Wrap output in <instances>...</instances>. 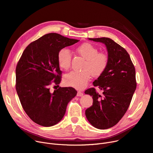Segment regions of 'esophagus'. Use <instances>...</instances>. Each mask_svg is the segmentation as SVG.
Wrapping results in <instances>:
<instances>
[{"instance_id":"obj_1","label":"esophagus","mask_w":153,"mask_h":153,"mask_svg":"<svg viewBox=\"0 0 153 153\" xmlns=\"http://www.w3.org/2000/svg\"><path fill=\"white\" fill-rule=\"evenodd\" d=\"M83 95V93L81 91H77V97H81V96Z\"/></svg>"}]
</instances>
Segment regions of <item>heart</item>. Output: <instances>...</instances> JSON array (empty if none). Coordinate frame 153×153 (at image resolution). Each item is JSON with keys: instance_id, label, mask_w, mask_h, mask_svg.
<instances>
[{"instance_id": "b5f03b06", "label": "heart", "mask_w": 153, "mask_h": 153, "mask_svg": "<svg viewBox=\"0 0 153 153\" xmlns=\"http://www.w3.org/2000/svg\"><path fill=\"white\" fill-rule=\"evenodd\" d=\"M76 52L85 59L81 72H71L64 79L68 86L77 89L84 88L91 79L101 76L106 70L108 64V56L103 51H99L98 48L90 43H84L78 46ZM58 62L61 68L68 70L71 68L72 55L66 49H62L58 53Z\"/></svg>"}]
</instances>
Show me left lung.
<instances>
[{"label": "left lung", "instance_id": "left-lung-1", "mask_svg": "<svg viewBox=\"0 0 153 153\" xmlns=\"http://www.w3.org/2000/svg\"><path fill=\"white\" fill-rule=\"evenodd\" d=\"M107 46L108 66L93 82L103 91L99 94L94 87L85 91L92 96V105L85 110L88 121L94 127L105 130L115 126L125 114L136 88L135 68L124 48L110 38H89Z\"/></svg>", "mask_w": 153, "mask_h": 153}]
</instances>
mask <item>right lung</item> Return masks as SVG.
Returning <instances> with one entry per match:
<instances>
[{"label":"right lung","mask_w":153,"mask_h":153,"mask_svg":"<svg viewBox=\"0 0 153 153\" xmlns=\"http://www.w3.org/2000/svg\"><path fill=\"white\" fill-rule=\"evenodd\" d=\"M78 42L58 33H48L29 44L18 61L16 91L24 111L39 125L51 126L60 122L68 102L77 94L71 87H59L53 92L50 87H58L61 81L58 52Z\"/></svg>","instance_id":"right-lung-1"}]
</instances>
